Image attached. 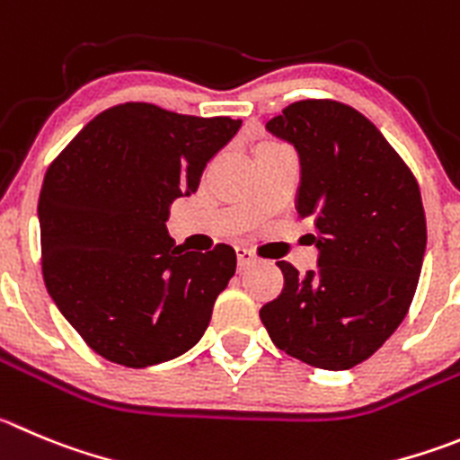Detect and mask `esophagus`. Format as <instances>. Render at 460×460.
I'll return each instance as SVG.
<instances>
[{
  "label": "esophagus",
  "mask_w": 460,
  "mask_h": 460,
  "mask_svg": "<svg viewBox=\"0 0 460 460\" xmlns=\"http://www.w3.org/2000/svg\"><path fill=\"white\" fill-rule=\"evenodd\" d=\"M235 252H238V268H240V270L250 268V265L256 261L254 252L247 250V247H238V250H235Z\"/></svg>",
  "instance_id": "34e87169"
}]
</instances>
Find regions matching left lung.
<instances>
[{
    "mask_svg": "<svg viewBox=\"0 0 460 460\" xmlns=\"http://www.w3.org/2000/svg\"><path fill=\"white\" fill-rule=\"evenodd\" d=\"M297 147L299 217L317 229L320 270L279 261L283 290L261 320L281 351L320 370L370 358L413 302L427 247L422 195L411 167L363 113L302 100L268 122Z\"/></svg>",
    "mask_w": 460,
    "mask_h": 460,
    "instance_id": "obj_1",
    "label": "left lung"
}]
</instances>
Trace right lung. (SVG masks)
<instances>
[{
  "label": "right lung",
  "instance_id": "1",
  "mask_svg": "<svg viewBox=\"0 0 460 460\" xmlns=\"http://www.w3.org/2000/svg\"><path fill=\"white\" fill-rule=\"evenodd\" d=\"M240 119L127 102L90 119L47 167L40 265L58 311L111 363L147 367L190 349L235 272V252H183L167 208L195 195Z\"/></svg>",
  "mask_w": 460,
  "mask_h": 460
}]
</instances>
